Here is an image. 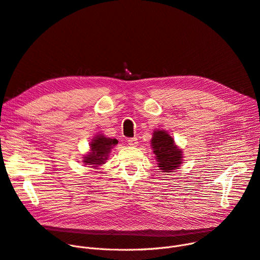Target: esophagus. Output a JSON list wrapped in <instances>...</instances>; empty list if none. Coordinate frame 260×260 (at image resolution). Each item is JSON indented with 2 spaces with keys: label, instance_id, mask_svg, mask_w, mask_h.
Wrapping results in <instances>:
<instances>
[{
  "label": "esophagus",
  "instance_id": "1",
  "mask_svg": "<svg viewBox=\"0 0 260 260\" xmlns=\"http://www.w3.org/2000/svg\"><path fill=\"white\" fill-rule=\"evenodd\" d=\"M128 145L129 146H132V147H136L137 145H139V142H137V139L136 137H132V139H128Z\"/></svg>",
  "mask_w": 260,
  "mask_h": 260
}]
</instances>
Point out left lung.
<instances>
[{
    "mask_svg": "<svg viewBox=\"0 0 260 260\" xmlns=\"http://www.w3.org/2000/svg\"><path fill=\"white\" fill-rule=\"evenodd\" d=\"M151 146L157 160V167L161 172L170 173L180 167L182 162V150L175 145L169 133L165 130L154 131Z\"/></svg>",
    "mask_w": 260,
    "mask_h": 260,
    "instance_id": "8db88e82",
    "label": "left lung"
}]
</instances>
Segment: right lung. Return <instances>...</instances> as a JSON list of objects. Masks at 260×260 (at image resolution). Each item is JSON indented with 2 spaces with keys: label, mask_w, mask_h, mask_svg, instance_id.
Instances as JSON below:
<instances>
[{
  "label": "right lung",
  "mask_w": 260,
  "mask_h": 260,
  "mask_svg": "<svg viewBox=\"0 0 260 260\" xmlns=\"http://www.w3.org/2000/svg\"><path fill=\"white\" fill-rule=\"evenodd\" d=\"M117 143V140L109 139L103 134L95 136L90 143V152L83 157V162H85V165H92L91 167L98 169L99 166L104 165L108 159L111 149Z\"/></svg>",
  "instance_id": "right-lung-1"
}]
</instances>
